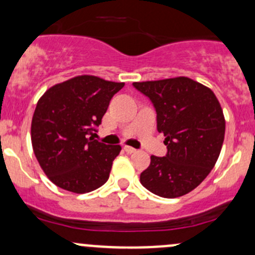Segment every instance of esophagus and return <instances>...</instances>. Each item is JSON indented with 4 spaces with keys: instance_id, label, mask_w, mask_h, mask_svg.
<instances>
[{
    "instance_id": "34e87169",
    "label": "esophagus",
    "mask_w": 255,
    "mask_h": 255,
    "mask_svg": "<svg viewBox=\"0 0 255 255\" xmlns=\"http://www.w3.org/2000/svg\"><path fill=\"white\" fill-rule=\"evenodd\" d=\"M124 150L127 153H128V154H131V153H135L136 152L135 148H132V147H128V146H125L124 147Z\"/></svg>"
}]
</instances>
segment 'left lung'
<instances>
[{"mask_svg": "<svg viewBox=\"0 0 255 255\" xmlns=\"http://www.w3.org/2000/svg\"><path fill=\"white\" fill-rule=\"evenodd\" d=\"M133 86L152 101L168 148L165 157H150L139 181L164 198L191 192L214 168L223 147L225 118L218 98L209 87L186 76Z\"/></svg>", "mask_w": 255, "mask_h": 255, "instance_id": "1", "label": "left lung"}]
</instances>
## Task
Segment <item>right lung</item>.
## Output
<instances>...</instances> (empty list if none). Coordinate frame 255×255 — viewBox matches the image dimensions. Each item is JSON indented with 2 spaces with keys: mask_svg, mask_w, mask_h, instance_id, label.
Wrapping results in <instances>:
<instances>
[{
  "mask_svg": "<svg viewBox=\"0 0 255 255\" xmlns=\"http://www.w3.org/2000/svg\"><path fill=\"white\" fill-rule=\"evenodd\" d=\"M124 85L79 75L53 85L37 101L31 120L32 149L54 185L87 193L107 182L122 147L105 144L90 135Z\"/></svg>",
  "mask_w": 255,
  "mask_h": 255,
  "instance_id": "1",
  "label": "right lung"
}]
</instances>
